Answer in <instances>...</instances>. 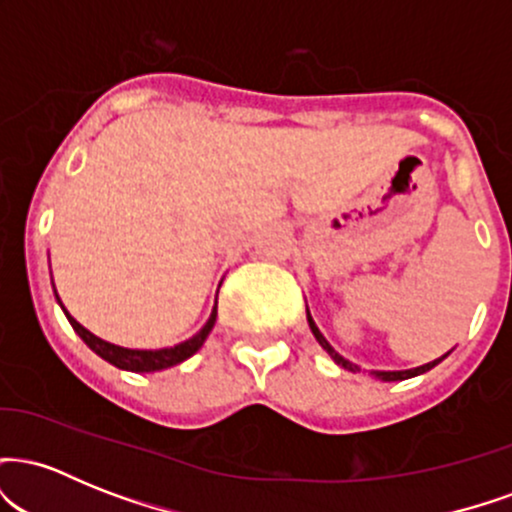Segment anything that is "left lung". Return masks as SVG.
Listing matches in <instances>:
<instances>
[{
	"instance_id": "obj_1",
	"label": "left lung",
	"mask_w": 512,
	"mask_h": 512,
	"mask_svg": "<svg viewBox=\"0 0 512 512\" xmlns=\"http://www.w3.org/2000/svg\"><path fill=\"white\" fill-rule=\"evenodd\" d=\"M52 289H55V284H52ZM55 296H57V289H55ZM57 303H60V308L64 310V315H67L69 325H72L74 332L79 334L81 339H84V344L88 346V349L96 351V354L101 356L103 361L113 363L115 368L132 370V373H154V370L178 366V363L187 361V358L195 356L197 351L202 349L204 339H207V334L211 330V325H207L202 332L195 334V337L187 339V342H180V344H175V346H163V349H127V346H117V344L105 342V339L96 337V334H93V332H88L84 325H79V322H76L74 317L69 315V310L64 308V303L60 301V296H57ZM322 346H325V351L332 358H339L337 351H334L332 346L325 342V339H322Z\"/></svg>"
}]
</instances>
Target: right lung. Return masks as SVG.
Masks as SVG:
<instances>
[{"instance_id":"add662e5","label":"right lung","mask_w":512,"mask_h":512,"mask_svg":"<svg viewBox=\"0 0 512 512\" xmlns=\"http://www.w3.org/2000/svg\"><path fill=\"white\" fill-rule=\"evenodd\" d=\"M320 339V337H317ZM320 344H322V339H320ZM334 361L339 363V366L342 368H346V370H356L358 366H354V363H349L346 361V358H334ZM440 361H443V358H440ZM440 361H433V363H426V366H419V368H414V370H397V373H378L380 378L385 380V383H390V380H407V378H416V375H421V373H426V370H431L433 366H436V363H440Z\"/></svg>"}]
</instances>
